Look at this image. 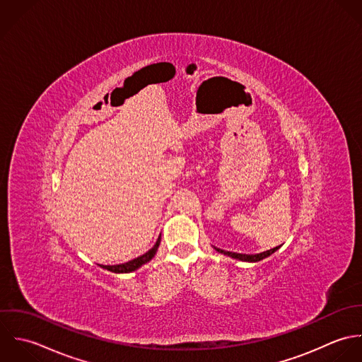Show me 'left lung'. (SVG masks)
Wrapping results in <instances>:
<instances>
[{"mask_svg": "<svg viewBox=\"0 0 362 362\" xmlns=\"http://www.w3.org/2000/svg\"><path fill=\"white\" fill-rule=\"evenodd\" d=\"M217 250L218 253H222L225 256H229L232 259H236V260H240V262H247V263H256V262H260V260H264L266 257L272 256L276 250L280 249V246H276L270 250H266V252H262V253H257V255H245V253H235V252H228V250H222V249H218L214 247Z\"/></svg>", "mask_w": 362, "mask_h": 362, "instance_id": "8db88e82", "label": "left lung"}]
</instances>
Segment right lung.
Listing matches in <instances>:
<instances>
[{
    "label": "right lung",
    "mask_w": 362,
    "mask_h": 362,
    "mask_svg": "<svg viewBox=\"0 0 362 362\" xmlns=\"http://www.w3.org/2000/svg\"><path fill=\"white\" fill-rule=\"evenodd\" d=\"M159 243H160V235H159L156 243H155L146 253H144V255H141V256H139V257H136V259H133V260H130V262H127V263H123V264L100 266V267H102V269H106V270H109V272H112V273H132V272H136L137 269H140L143 264L148 263V262L155 256V253H156V250H158V247H159Z\"/></svg>",
    "instance_id": "1"
}]
</instances>
